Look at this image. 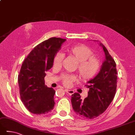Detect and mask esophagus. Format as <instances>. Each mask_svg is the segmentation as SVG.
Instances as JSON below:
<instances>
[{"label":"esophagus","instance_id":"1","mask_svg":"<svg viewBox=\"0 0 135 135\" xmlns=\"http://www.w3.org/2000/svg\"><path fill=\"white\" fill-rule=\"evenodd\" d=\"M65 91L68 94H69V95H72L74 93V90H70V89H65Z\"/></svg>","mask_w":135,"mask_h":135}]
</instances>
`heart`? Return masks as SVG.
I'll use <instances>...</instances> for the list:
<instances>
[{
	"mask_svg": "<svg viewBox=\"0 0 135 135\" xmlns=\"http://www.w3.org/2000/svg\"><path fill=\"white\" fill-rule=\"evenodd\" d=\"M68 52L78 62L77 71L79 78L81 80L88 82L98 74L100 68V62L98 58L92 56V50L87 46L84 45L73 46L68 48ZM63 57V53L57 52L53 57V66L60 67ZM60 80L65 86H69L74 80V78L72 75L63 74L61 76Z\"/></svg>",
	"mask_w": 135,
	"mask_h": 135,
	"instance_id": "obj_1",
	"label": "heart"
}]
</instances>
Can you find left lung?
Instances as JSON below:
<instances>
[{"mask_svg":"<svg viewBox=\"0 0 135 135\" xmlns=\"http://www.w3.org/2000/svg\"><path fill=\"white\" fill-rule=\"evenodd\" d=\"M106 59L100 72L85 85L89 88L88 96L83 100L78 93L72 95L71 102L76 115L81 118L93 119L105 112L115 97L117 87L116 63L104 45Z\"/></svg>","mask_w":135,"mask_h":135,"instance_id":"obj_1","label":"left lung"}]
</instances>
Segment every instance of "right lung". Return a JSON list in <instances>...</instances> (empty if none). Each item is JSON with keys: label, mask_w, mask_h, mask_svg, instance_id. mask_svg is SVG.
I'll return each instance as SVG.
<instances>
[{"label": "right lung", "mask_w": 135, "mask_h": 135, "mask_svg": "<svg viewBox=\"0 0 135 135\" xmlns=\"http://www.w3.org/2000/svg\"><path fill=\"white\" fill-rule=\"evenodd\" d=\"M65 40L55 37L45 40L33 48L22 63L18 76L19 93L30 112L47 114L54 107L55 90L45 86V71L52 68L53 57Z\"/></svg>", "instance_id": "1"}]
</instances>
